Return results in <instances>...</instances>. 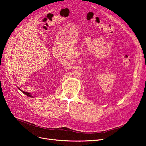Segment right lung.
<instances>
[{
  "label": "right lung",
  "mask_w": 146,
  "mask_h": 146,
  "mask_svg": "<svg viewBox=\"0 0 146 146\" xmlns=\"http://www.w3.org/2000/svg\"><path fill=\"white\" fill-rule=\"evenodd\" d=\"M21 91H22V93H23L25 94H26V96H28V97H30V98H33V96H32L31 94V93H27V92H25V91H22L21 90H20V88H19Z\"/></svg>",
  "instance_id": "right-lung-1"
}]
</instances>
